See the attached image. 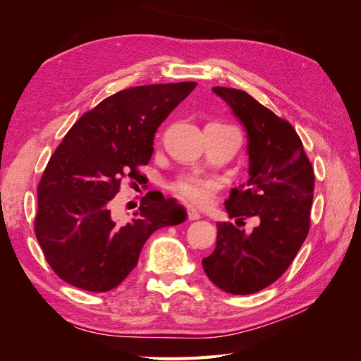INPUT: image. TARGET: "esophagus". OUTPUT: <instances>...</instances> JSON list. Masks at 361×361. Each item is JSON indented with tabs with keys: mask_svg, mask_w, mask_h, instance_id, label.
<instances>
[{
	"mask_svg": "<svg viewBox=\"0 0 361 361\" xmlns=\"http://www.w3.org/2000/svg\"><path fill=\"white\" fill-rule=\"evenodd\" d=\"M188 218L191 221H194V220H199L200 218V212L197 211V209H194V207H188Z\"/></svg>",
	"mask_w": 361,
	"mask_h": 361,
	"instance_id": "obj_1",
	"label": "esophagus"
}]
</instances>
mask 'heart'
Returning a JSON list of instances; mask_svg holds the SVG:
<instances>
[{"mask_svg":"<svg viewBox=\"0 0 361 361\" xmlns=\"http://www.w3.org/2000/svg\"><path fill=\"white\" fill-rule=\"evenodd\" d=\"M171 190L183 202L195 206H207L214 200L218 182L209 178L182 176L173 183Z\"/></svg>","mask_w":361,"mask_h":361,"instance_id":"heart-1","label":"heart"}]
</instances>
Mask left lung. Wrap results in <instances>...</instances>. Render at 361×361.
I'll list each match as a JSON object with an SVG mask.
<instances>
[{
  "label": "left lung",
  "mask_w": 361,
  "mask_h": 361,
  "mask_svg": "<svg viewBox=\"0 0 361 361\" xmlns=\"http://www.w3.org/2000/svg\"><path fill=\"white\" fill-rule=\"evenodd\" d=\"M247 130L250 179L226 200L231 218L256 216L250 233L232 223L216 224L214 253L202 260L216 288L233 295L255 293L280 279L297 256L310 227L314 176L297 130L255 97L214 87Z\"/></svg>",
  "instance_id": "obj_1"
}]
</instances>
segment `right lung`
<instances>
[{
  "instance_id": "obj_1",
  "label": "right lung",
  "mask_w": 361,
  "mask_h": 361,
  "mask_svg": "<svg viewBox=\"0 0 361 361\" xmlns=\"http://www.w3.org/2000/svg\"><path fill=\"white\" fill-rule=\"evenodd\" d=\"M195 82L138 85L108 96L80 117L54 152L37 187L36 238L56 274L89 292H106L137 267L158 228L185 221L187 211L150 191L126 224L110 202L122 179L138 180L154 137Z\"/></svg>"
}]
</instances>
